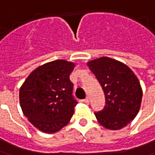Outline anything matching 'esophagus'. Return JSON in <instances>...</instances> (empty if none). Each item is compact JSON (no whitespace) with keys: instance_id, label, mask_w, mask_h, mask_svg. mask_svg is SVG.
I'll list each match as a JSON object with an SVG mask.
<instances>
[{"instance_id":"esophagus-1","label":"esophagus","mask_w":155,"mask_h":155,"mask_svg":"<svg viewBox=\"0 0 155 155\" xmlns=\"http://www.w3.org/2000/svg\"><path fill=\"white\" fill-rule=\"evenodd\" d=\"M82 102H83V103H85V104H89V102H90V98L87 97L86 98H85L84 100H82Z\"/></svg>"}]
</instances>
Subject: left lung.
Wrapping results in <instances>:
<instances>
[{
  "instance_id": "8db88e82",
  "label": "left lung",
  "mask_w": 155,
  "mask_h": 155,
  "mask_svg": "<svg viewBox=\"0 0 155 155\" xmlns=\"http://www.w3.org/2000/svg\"><path fill=\"white\" fill-rule=\"evenodd\" d=\"M87 65L102 86L106 100L104 109L94 113L97 120L107 129H121L139 110L143 91L137 78L126 65L106 57Z\"/></svg>"
}]
</instances>
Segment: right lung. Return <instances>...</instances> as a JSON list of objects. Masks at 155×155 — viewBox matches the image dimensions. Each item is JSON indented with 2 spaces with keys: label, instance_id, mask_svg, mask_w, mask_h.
Segmentation results:
<instances>
[{
  "label": "right lung",
  "instance_id": "1",
  "mask_svg": "<svg viewBox=\"0 0 155 155\" xmlns=\"http://www.w3.org/2000/svg\"><path fill=\"white\" fill-rule=\"evenodd\" d=\"M74 64L56 60L35 69L19 91L20 106L29 122L46 133L66 126L78 104L69 80Z\"/></svg>",
  "mask_w": 155,
  "mask_h": 155
}]
</instances>
